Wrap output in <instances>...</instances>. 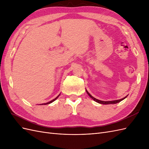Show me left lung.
Returning <instances> with one entry per match:
<instances>
[{
    "instance_id": "8db88e82",
    "label": "left lung",
    "mask_w": 149,
    "mask_h": 149,
    "mask_svg": "<svg viewBox=\"0 0 149 149\" xmlns=\"http://www.w3.org/2000/svg\"><path fill=\"white\" fill-rule=\"evenodd\" d=\"M86 93H87V94L89 95V96L90 97H91V98H92L94 101H96V102H98V103H100V104H116V103H118V102H120L121 101H123V100H124V99L127 97V96H125V97H124V98H123V99H120V100H114V101H101V100H97V99H96L95 97H94L93 96H92L91 95V94H90L88 93V91H87L86 89Z\"/></svg>"
}]
</instances>
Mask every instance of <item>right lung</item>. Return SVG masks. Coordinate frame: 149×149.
<instances>
[{
    "label": "right lung",
    "mask_w": 149,
    "mask_h": 149,
    "mask_svg": "<svg viewBox=\"0 0 149 149\" xmlns=\"http://www.w3.org/2000/svg\"><path fill=\"white\" fill-rule=\"evenodd\" d=\"M60 95V94H59V95H58L56 98H55V99H54V100H52V101H49V102H47V103H45L44 104V105H46V104H50V103H52V102H53V101H55L56 100V99L58 97H59V96ZM42 105H43V104H42Z\"/></svg>",
    "instance_id": "right-lung-1"
}]
</instances>
